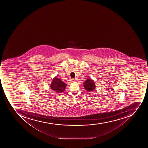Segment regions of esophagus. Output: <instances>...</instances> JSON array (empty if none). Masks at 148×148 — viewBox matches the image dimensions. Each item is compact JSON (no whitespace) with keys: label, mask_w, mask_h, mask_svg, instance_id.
Here are the masks:
<instances>
[{"label":"esophagus","mask_w":148,"mask_h":148,"mask_svg":"<svg viewBox=\"0 0 148 148\" xmlns=\"http://www.w3.org/2000/svg\"><path fill=\"white\" fill-rule=\"evenodd\" d=\"M71 82H77V80H76V79H71Z\"/></svg>","instance_id":"1"}]
</instances>
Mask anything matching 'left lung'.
Listing matches in <instances>:
<instances>
[{"label":"left lung","mask_w":148,"mask_h":148,"mask_svg":"<svg viewBox=\"0 0 148 148\" xmlns=\"http://www.w3.org/2000/svg\"><path fill=\"white\" fill-rule=\"evenodd\" d=\"M83 86L85 90H86L88 92H91L94 91V90L96 88L95 83L94 82V80L92 79L91 78L87 79L86 81L84 82Z\"/></svg>","instance_id":"obj_1"}]
</instances>
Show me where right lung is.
Segmentation results:
<instances>
[{
    "instance_id": "1",
    "label": "right lung",
    "mask_w": 148,
    "mask_h": 148,
    "mask_svg": "<svg viewBox=\"0 0 148 148\" xmlns=\"http://www.w3.org/2000/svg\"><path fill=\"white\" fill-rule=\"evenodd\" d=\"M67 85L59 78L54 77L50 84V88L59 94L63 93Z\"/></svg>"
}]
</instances>
